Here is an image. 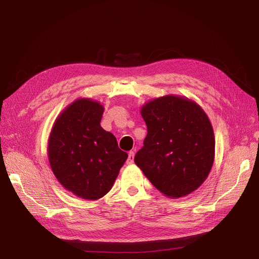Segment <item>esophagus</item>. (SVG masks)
Returning a JSON list of instances; mask_svg holds the SVG:
<instances>
[{
    "label": "esophagus",
    "instance_id": "esophagus-1",
    "mask_svg": "<svg viewBox=\"0 0 259 259\" xmlns=\"http://www.w3.org/2000/svg\"><path fill=\"white\" fill-rule=\"evenodd\" d=\"M134 155H135V153L133 152V151H131V152L128 153V158H127V160H126V163L130 164V165H131V164L134 163Z\"/></svg>",
    "mask_w": 259,
    "mask_h": 259
}]
</instances>
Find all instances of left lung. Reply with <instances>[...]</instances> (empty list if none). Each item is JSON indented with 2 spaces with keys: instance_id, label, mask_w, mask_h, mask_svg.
Listing matches in <instances>:
<instances>
[{
  "instance_id": "8db88e82",
  "label": "left lung",
  "mask_w": 259,
  "mask_h": 259,
  "mask_svg": "<svg viewBox=\"0 0 259 259\" xmlns=\"http://www.w3.org/2000/svg\"><path fill=\"white\" fill-rule=\"evenodd\" d=\"M140 113L148 134L136 165L168 198H182L205 182L215 159L210 121L195 101L166 95L148 101Z\"/></svg>"
}]
</instances>
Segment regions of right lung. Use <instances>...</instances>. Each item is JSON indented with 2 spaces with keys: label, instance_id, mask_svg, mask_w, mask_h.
Instances as JSON below:
<instances>
[{
  "label": "right lung",
  "instance_id": "add662e5",
  "mask_svg": "<svg viewBox=\"0 0 259 259\" xmlns=\"http://www.w3.org/2000/svg\"><path fill=\"white\" fill-rule=\"evenodd\" d=\"M104 110L99 101L76 99L58 115L49 137L55 177L76 197L90 201L110 191L127 159L112 133L100 126Z\"/></svg>",
  "mask_w": 259,
  "mask_h": 259
}]
</instances>
